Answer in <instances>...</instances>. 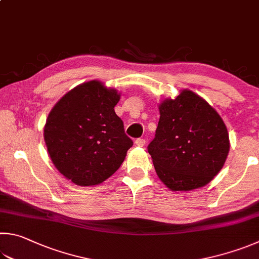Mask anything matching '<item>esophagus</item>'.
<instances>
[{
    "label": "esophagus",
    "instance_id": "esophagus-1",
    "mask_svg": "<svg viewBox=\"0 0 259 259\" xmlns=\"http://www.w3.org/2000/svg\"><path fill=\"white\" fill-rule=\"evenodd\" d=\"M135 144L139 146V147H144L145 144H146V140L144 138H137L135 140Z\"/></svg>",
    "mask_w": 259,
    "mask_h": 259
}]
</instances>
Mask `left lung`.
<instances>
[{"mask_svg":"<svg viewBox=\"0 0 259 259\" xmlns=\"http://www.w3.org/2000/svg\"><path fill=\"white\" fill-rule=\"evenodd\" d=\"M159 121L148 153L158 178L173 191L204 187L223 167L229 134L204 98L185 89L159 104Z\"/></svg>","mask_w":259,"mask_h":259,"instance_id":"1","label":"left lung"}]
</instances>
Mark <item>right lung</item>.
<instances>
[{
	"mask_svg": "<svg viewBox=\"0 0 259 259\" xmlns=\"http://www.w3.org/2000/svg\"><path fill=\"white\" fill-rule=\"evenodd\" d=\"M119 100L115 89L92 80L71 89L50 112L44 128L50 157L78 186L105 181L134 145L114 112Z\"/></svg>",
	"mask_w": 259,
	"mask_h": 259,
	"instance_id": "1",
	"label": "right lung"
}]
</instances>
